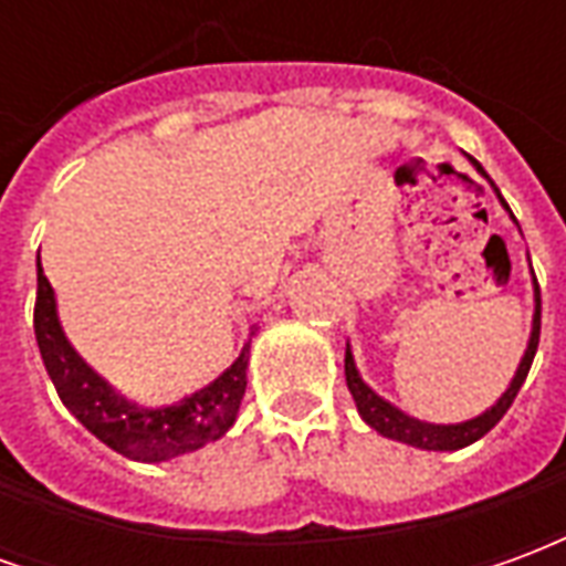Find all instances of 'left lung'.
<instances>
[{
  "instance_id": "left-lung-1",
  "label": "left lung",
  "mask_w": 566,
  "mask_h": 566,
  "mask_svg": "<svg viewBox=\"0 0 566 566\" xmlns=\"http://www.w3.org/2000/svg\"><path fill=\"white\" fill-rule=\"evenodd\" d=\"M467 157H470V154H467ZM470 163H473L479 172L485 175L482 163L473 160V157H470ZM494 190H497V187H494ZM497 197H500V190H497ZM500 202H503V209L512 214V209L506 206V199L500 197ZM512 221H515V214H512ZM531 275H534V270H531ZM536 345H539V284H536V275H534V327H531V339H527V348H524L522 364H518V369H515L510 388L500 394L497 403L491 406V409H485L482 416L470 418V421H461V424H430V421H418V418L406 416V412H400L394 403L381 400L379 394L373 391L367 381L360 379L352 348H345V381H348V391H352V397H355L360 418H364L373 430H379L381 437L397 439V442H406V446H416V449H427V451H458L463 449V446L475 442V439L485 437L488 430L497 424L500 418L506 416V409H510L512 400L518 397L524 379H527V373H531Z\"/></svg>"
}]
</instances>
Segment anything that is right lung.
<instances>
[{"instance_id":"add662e5","label":"right lung","mask_w":566,"mask_h":566,"mask_svg":"<svg viewBox=\"0 0 566 566\" xmlns=\"http://www.w3.org/2000/svg\"><path fill=\"white\" fill-rule=\"evenodd\" d=\"M39 266V291H35V343L42 352L44 369L54 381L60 400L93 437L129 461L160 463L187 451H197L221 439L235 421L239 403L245 397V369L251 339L230 367L218 379L190 394L172 406H139L117 394L108 381L93 373L84 357L69 345L66 333L56 318L54 287ZM254 336V331H251Z\"/></svg>"}]
</instances>
